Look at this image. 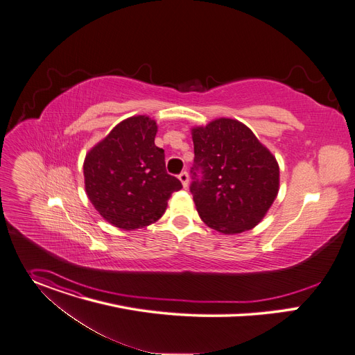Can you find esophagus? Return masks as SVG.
<instances>
[{
	"mask_svg": "<svg viewBox=\"0 0 355 355\" xmlns=\"http://www.w3.org/2000/svg\"><path fill=\"white\" fill-rule=\"evenodd\" d=\"M178 178H180V181L182 182V185L187 188V187H188V181H189L188 173H187V171H182V173L178 175Z\"/></svg>",
	"mask_w": 355,
	"mask_h": 355,
	"instance_id": "obj_1",
	"label": "esophagus"
}]
</instances>
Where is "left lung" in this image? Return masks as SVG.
I'll list each match as a JSON object with an SVG mask.
<instances>
[{
  "label": "left lung",
  "mask_w": 355,
  "mask_h": 355,
  "mask_svg": "<svg viewBox=\"0 0 355 355\" xmlns=\"http://www.w3.org/2000/svg\"><path fill=\"white\" fill-rule=\"evenodd\" d=\"M189 191L201 219L222 234L256 227L279 191V166L241 121L218 119L192 128Z\"/></svg>",
  "instance_id": "8db88e82"
}]
</instances>
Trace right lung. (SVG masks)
<instances>
[{"mask_svg":"<svg viewBox=\"0 0 355 355\" xmlns=\"http://www.w3.org/2000/svg\"><path fill=\"white\" fill-rule=\"evenodd\" d=\"M155 133L150 117H130L86 155L87 197L120 230H139L158 220L173 192L182 188L166 170L164 150L154 144Z\"/></svg>","mask_w":355,"mask_h":355,"instance_id":"right-lung-1","label":"right lung"}]
</instances>
